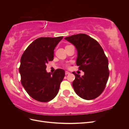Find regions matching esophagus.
I'll return each mask as SVG.
<instances>
[{
    "instance_id": "1",
    "label": "esophagus",
    "mask_w": 129,
    "mask_h": 129,
    "mask_svg": "<svg viewBox=\"0 0 129 129\" xmlns=\"http://www.w3.org/2000/svg\"><path fill=\"white\" fill-rule=\"evenodd\" d=\"M71 74V73L69 72H68V71H66V72H65V74H66V75H68V74Z\"/></svg>"
}]
</instances>
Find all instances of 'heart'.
<instances>
[{"label":"heart","instance_id":"1","mask_svg":"<svg viewBox=\"0 0 129 129\" xmlns=\"http://www.w3.org/2000/svg\"><path fill=\"white\" fill-rule=\"evenodd\" d=\"M66 66H69V64H66Z\"/></svg>","mask_w":129,"mask_h":129}]
</instances>
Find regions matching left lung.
Masks as SVG:
<instances>
[{"instance_id": "left-lung-1", "label": "left lung", "mask_w": 129, "mask_h": 129, "mask_svg": "<svg viewBox=\"0 0 129 129\" xmlns=\"http://www.w3.org/2000/svg\"><path fill=\"white\" fill-rule=\"evenodd\" d=\"M64 39L76 48V64L84 74L80 76L73 73L75 79L73 87L76 94L82 99L91 100L102 93L109 75L108 60L102 47L93 38L85 34H78Z\"/></svg>"}]
</instances>
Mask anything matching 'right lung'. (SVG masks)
<instances>
[{"mask_svg":"<svg viewBox=\"0 0 129 129\" xmlns=\"http://www.w3.org/2000/svg\"><path fill=\"white\" fill-rule=\"evenodd\" d=\"M63 37L38 38L28 46L20 59L21 82L28 94L38 101L53 100L59 91L65 72L57 69L53 73L46 71V64L53 60L54 50Z\"/></svg>","mask_w":129,"mask_h":129,"instance_id":"add662e5","label":"right lung"}]
</instances>
